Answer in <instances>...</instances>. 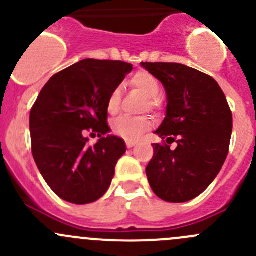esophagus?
<instances>
[{"label": "esophagus", "mask_w": 256, "mask_h": 256, "mask_svg": "<svg viewBox=\"0 0 256 256\" xmlns=\"http://www.w3.org/2000/svg\"><path fill=\"white\" fill-rule=\"evenodd\" d=\"M138 144V142L136 141H131V140H126V146L128 147V148H131V147L136 146Z\"/></svg>", "instance_id": "obj_1"}]
</instances>
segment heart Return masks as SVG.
<instances>
[{
  "label": "heart",
  "mask_w": 256,
  "mask_h": 256,
  "mask_svg": "<svg viewBox=\"0 0 256 256\" xmlns=\"http://www.w3.org/2000/svg\"><path fill=\"white\" fill-rule=\"evenodd\" d=\"M131 86L140 90L142 94L146 95V102L144 109L157 110L161 106V82L160 80L148 73V72H138L130 79ZM121 105V90L118 86L112 88L106 99V109L110 114H116L120 109ZM151 118L148 116H128L122 115L112 121V128L115 134L121 136L125 140H138L142 136V134L148 131L152 128Z\"/></svg>",
  "instance_id": "1"
}]
</instances>
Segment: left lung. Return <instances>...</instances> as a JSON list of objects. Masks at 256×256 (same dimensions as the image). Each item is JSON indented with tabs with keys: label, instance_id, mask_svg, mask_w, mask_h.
<instances>
[{
	"label": "left lung",
	"instance_id": "obj_1",
	"mask_svg": "<svg viewBox=\"0 0 256 256\" xmlns=\"http://www.w3.org/2000/svg\"><path fill=\"white\" fill-rule=\"evenodd\" d=\"M141 64L164 84L168 100L166 118L156 131L164 142L152 144L147 178L161 200L187 202L207 190L228 156L232 110L208 74L178 63ZM174 142L176 150L169 146Z\"/></svg>",
	"mask_w": 256,
	"mask_h": 256
}]
</instances>
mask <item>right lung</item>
<instances>
[{
  "label": "right lung",
  "mask_w": 256,
  "mask_h": 256,
  "mask_svg": "<svg viewBox=\"0 0 256 256\" xmlns=\"http://www.w3.org/2000/svg\"><path fill=\"white\" fill-rule=\"evenodd\" d=\"M132 64L84 59L54 74L43 86L30 114L32 154L54 193L74 204H88L105 194L122 138L105 136L106 99ZM88 132L102 138L89 145Z\"/></svg>",
  "instance_id": "1"
}]
</instances>
